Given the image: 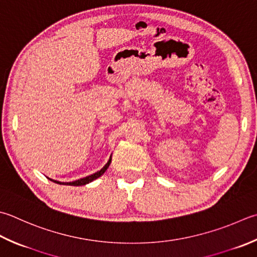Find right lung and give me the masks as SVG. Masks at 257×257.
Instances as JSON below:
<instances>
[{
	"mask_svg": "<svg viewBox=\"0 0 257 257\" xmlns=\"http://www.w3.org/2000/svg\"><path fill=\"white\" fill-rule=\"evenodd\" d=\"M110 163H111V157H110V159H109V162L104 165V167L101 169V170H99V172H97V173H94V174H92V175H90V176H87V177H84V178H81V179H78V180H75V182H72V183H60V182H57V180H53V179H50V180H52L53 183H57V184H60V185H70V186H82V185H85V184H89V183H91L92 180H94V179H97V178H99L100 176L101 175H103V173L105 172V170L108 169V167H109V165H110Z\"/></svg>",
	"mask_w": 257,
	"mask_h": 257,
	"instance_id": "obj_1",
	"label": "right lung"
}]
</instances>
